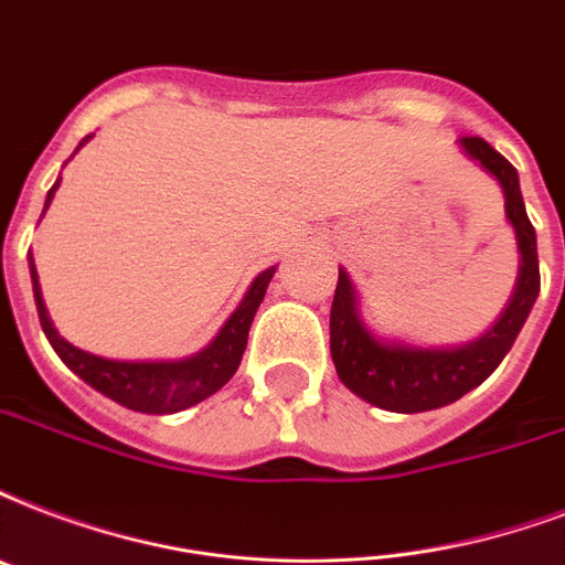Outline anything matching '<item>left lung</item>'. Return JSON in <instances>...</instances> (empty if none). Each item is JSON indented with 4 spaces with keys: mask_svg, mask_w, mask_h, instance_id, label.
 <instances>
[{
    "mask_svg": "<svg viewBox=\"0 0 565 565\" xmlns=\"http://www.w3.org/2000/svg\"><path fill=\"white\" fill-rule=\"evenodd\" d=\"M459 148L486 174L498 180L503 192V210L519 245V278L501 317L480 338L459 347H417L397 338H379L361 320L359 292L350 273L340 269L338 290L331 301V361L343 385L370 406L415 415L441 408L483 385L512 350L533 301L540 296V257H536V231L524 210L519 171L489 145L468 136Z\"/></svg>",
    "mask_w": 565,
    "mask_h": 565,
    "instance_id": "8db88e82",
    "label": "left lung"
}]
</instances>
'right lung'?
<instances>
[{"label": "right lung", "mask_w": 565, "mask_h": 565, "mask_svg": "<svg viewBox=\"0 0 565 565\" xmlns=\"http://www.w3.org/2000/svg\"><path fill=\"white\" fill-rule=\"evenodd\" d=\"M88 139L92 136H85L82 145ZM58 183H62V178L55 180V186L46 192L43 213H46V206L53 204ZM29 273H32L34 305H38L43 334L53 343L58 359L82 382H88L94 391H100L103 397L115 399L124 408H132V412H141V415H174V412L195 406V403H201V399H206L218 387L231 382V376L239 367V361H243L245 343H248V329H252L254 313H257L260 301H264L266 287L273 281L275 266H269V269H264V273L254 278L252 287L245 290L243 301L236 305V311L227 317L225 326L218 329V334L206 343L204 350L195 352V355H186V359L157 361L103 359V355H94V352L73 347L71 340H64L58 334V329L50 320V311L43 305L41 284H38V269H34L32 252H29Z\"/></svg>", "instance_id": "right-lung-1"}]
</instances>
